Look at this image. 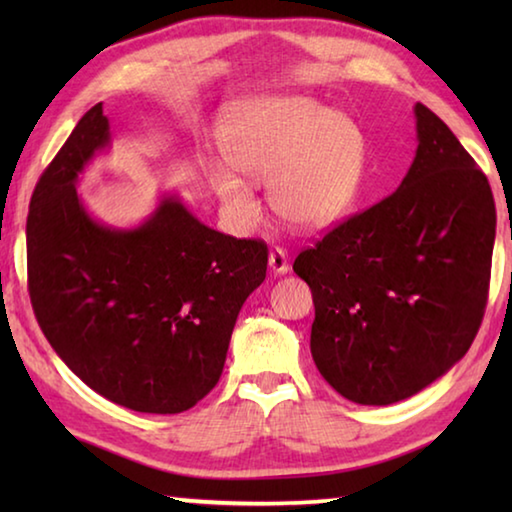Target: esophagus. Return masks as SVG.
I'll use <instances>...</instances> for the list:
<instances>
[{
  "mask_svg": "<svg viewBox=\"0 0 512 512\" xmlns=\"http://www.w3.org/2000/svg\"><path fill=\"white\" fill-rule=\"evenodd\" d=\"M268 266H271V271L275 275L289 273V255H287V250L273 248L271 255H268Z\"/></svg>",
  "mask_w": 512,
  "mask_h": 512,
  "instance_id": "esophagus-1",
  "label": "esophagus"
}]
</instances>
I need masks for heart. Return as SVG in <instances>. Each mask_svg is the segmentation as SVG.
<instances>
[{
	"label": "heart",
	"instance_id": "b5f03b06",
	"mask_svg": "<svg viewBox=\"0 0 512 512\" xmlns=\"http://www.w3.org/2000/svg\"><path fill=\"white\" fill-rule=\"evenodd\" d=\"M221 151L250 183H268L277 216L302 230L334 223L359 192L363 135L348 117L314 99L250 103L223 133ZM240 177L225 169L210 171L228 214L241 228H253L262 210L253 187Z\"/></svg>",
	"mask_w": 512,
	"mask_h": 512
}]
</instances>
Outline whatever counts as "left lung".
<instances>
[{
	"label": "left lung",
	"instance_id": "8db88e82",
	"mask_svg": "<svg viewBox=\"0 0 512 512\" xmlns=\"http://www.w3.org/2000/svg\"><path fill=\"white\" fill-rule=\"evenodd\" d=\"M415 119L402 185L293 262L314 296L311 357L357 404L400 402L443 377L470 350L488 302L490 183L443 119L422 103Z\"/></svg>",
	"mask_w": 512,
	"mask_h": 512
}]
</instances>
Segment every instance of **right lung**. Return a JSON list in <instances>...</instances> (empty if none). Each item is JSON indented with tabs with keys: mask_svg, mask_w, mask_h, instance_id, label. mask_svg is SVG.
Returning a JSON list of instances; mask_svg holds the SVG:
<instances>
[{
	"mask_svg": "<svg viewBox=\"0 0 512 512\" xmlns=\"http://www.w3.org/2000/svg\"><path fill=\"white\" fill-rule=\"evenodd\" d=\"M108 144L97 103L33 189V314L92 391L140 413H183L219 381L239 309L266 277L268 248L207 228L178 196H164L133 230L97 223L76 180Z\"/></svg>",
	"mask_w": 512,
	"mask_h": 512,
	"instance_id": "1",
	"label": "right lung"
}]
</instances>
